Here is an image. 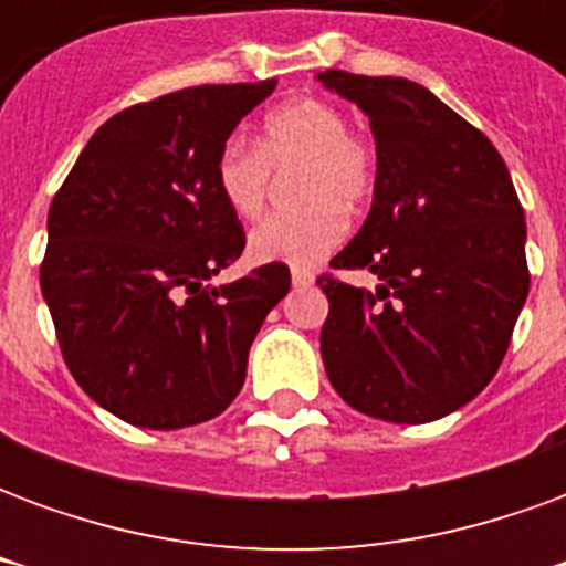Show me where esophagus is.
<instances>
[{"label":"esophagus","instance_id":"obj_1","mask_svg":"<svg viewBox=\"0 0 566 566\" xmlns=\"http://www.w3.org/2000/svg\"><path fill=\"white\" fill-rule=\"evenodd\" d=\"M291 282H294V287H308V284L315 282V275L308 270H294L291 272Z\"/></svg>","mask_w":566,"mask_h":566}]
</instances>
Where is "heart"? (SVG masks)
<instances>
[{"mask_svg":"<svg viewBox=\"0 0 566 566\" xmlns=\"http://www.w3.org/2000/svg\"><path fill=\"white\" fill-rule=\"evenodd\" d=\"M291 166H300L296 199L306 206L260 223L248 235V258L306 270L348 233L342 209H360L373 193L376 150L348 129L339 105L306 96L272 108L260 124L254 148L242 139L223 142L214 157V187L235 218L254 221L270 199V169L284 172Z\"/></svg>","mask_w":566,"mask_h":566,"instance_id":"b5f03b06","label":"heart"}]
</instances>
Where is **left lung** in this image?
<instances>
[{"instance_id": "left-lung-1", "label": "left lung", "mask_w": 566, "mask_h": 566, "mask_svg": "<svg viewBox=\"0 0 566 566\" xmlns=\"http://www.w3.org/2000/svg\"><path fill=\"white\" fill-rule=\"evenodd\" d=\"M369 117L376 190L333 270H369L376 291L321 275L327 379L357 412L394 424L449 416L494 379L531 272L510 169L473 124L406 78L321 72Z\"/></svg>"}]
</instances>
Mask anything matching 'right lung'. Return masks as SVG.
<instances>
[{"label":"right lung","instance_id":"add662e5","mask_svg":"<svg viewBox=\"0 0 566 566\" xmlns=\"http://www.w3.org/2000/svg\"><path fill=\"white\" fill-rule=\"evenodd\" d=\"M275 91L202 84L124 108L93 133L48 211L42 294L69 373L112 416L178 430L242 391L248 348L291 270L211 287L245 248L214 157Z\"/></svg>","mask_w":566,"mask_h":566}]
</instances>
